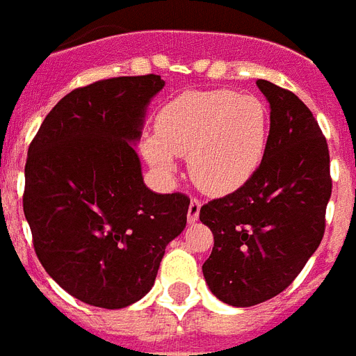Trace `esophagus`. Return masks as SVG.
Masks as SVG:
<instances>
[{
    "instance_id": "esophagus-1",
    "label": "esophagus",
    "mask_w": 356,
    "mask_h": 356,
    "mask_svg": "<svg viewBox=\"0 0 356 356\" xmlns=\"http://www.w3.org/2000/svg\"><path fill=\"white\" fill-rule=\"evenodd\" d=\"M199 212H201V201L193 197L190 201V207H188V223H195L199 219Z\"/></svg>"
}]
</instances>
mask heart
<instances>
[{"label":"heart","mask_w":356,"mask_h":356,"mask_svg":"<svg viewBox=\"0 0 356 356\" xmlns=\"http://www.w3.org/2000/svg\"><path fill=\"white\" fill-rule=\"evenodd\" d=\"M267 138L268 109L256 95L186 91L161 108L155 135L144 137L140 149L164 181L177 173L175 155H188L193 183L210 195H227L259 168Z\"/></svg>","instance_id":"1"}]
</instances>
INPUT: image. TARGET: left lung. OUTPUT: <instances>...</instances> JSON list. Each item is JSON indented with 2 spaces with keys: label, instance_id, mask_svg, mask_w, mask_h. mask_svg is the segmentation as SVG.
Instances as JSON below:
<instances>
[{
  "label": "left lung",
  "instance_id": "1",
  "mask_svg": "<svg viewBox=\"0 0 356 356\" xmlns=\"http://www.w3.org/2000/svg\"><path fill=\"white\" fill-rule=\"evenodd\" d=\"M268 108L267 149L250 181L199 212L213 234L203 274L234 307L274 298L318 248L331 197L329 149L313 113L287 89L258 80Z\"/></svg>",
  "mask_w": 356,
  "mask_h": 356
}]
</instances>
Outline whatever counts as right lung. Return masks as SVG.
Listing matches in <instances>:
<instances>
[{"label": "right lung", "instance_id": "obj_1", "mask_svg": "<svg viewBox=\"0 0 356 356\" xmlns=\"http://www.w3.org/2000/svg\"><path fill=\"white\" fill-rule=\"evenodd\" d=\"M157 74L74 89L51 109L29 146L23 212L34 250L54 282L95 307L146 296L166 245L186 227L190 199L152 192L135 146Z\"/></svg>", "mask_w": 356, "mask_h": 356}]
</instances>
